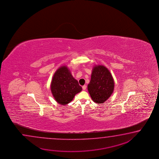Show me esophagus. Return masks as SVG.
<instances>
[{
    "label": "esophagus",
    "mask_w": 159,
    "mask_h": 159,
    "mask_svg": "<svg viewBox=\"0 0 159 159\" xmlns=\"http://www.w3.org/2000/svg\"><path fill=\"white\" fill-rule=\"evenodd\" d=\"M82 89H83L84 90H85L86 89V85H84V86H82Z\"/></svg>",
    "instance_id": "obj_1"
}]
</instances>
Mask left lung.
Masks as SVG:
<instances>
[{"label":"left lung","instance_id":"left-lung-1","mask_svg":"<svg viewBox=\"0 0 159 159\" xmlns=\"http://www.w3.org/2000/svg\"><path fill=\"white\" fill-rule=\"evenodd\" d=\"M114 88V79L108 69L103 65L94 66L88 86L93 101L99 104L106 101L113 93Z\"/></svg>","mask_w":159,"mask_h":159}]
</instances>
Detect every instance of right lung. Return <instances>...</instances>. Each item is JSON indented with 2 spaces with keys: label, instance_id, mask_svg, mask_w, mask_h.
Instances as JSON below:
<instances>
[{
  "label": "right lung",
  "instance_id": "1",
  "mask_svg": "<svg viewBox=\"0 0 159 159\" xmlns=\"http://www.w3.org/2000/svg\"><path fill=\"white\" fill-rule=\"evenodd\" d=\"M51 89L57 102L65 105L73 100L75 94L82 90V88L78 81L72 76L68 68L63 66L54 73Z\"/></svg>",
  "mask_w": 159,
  "mask_h": 159
}]
</instances>
